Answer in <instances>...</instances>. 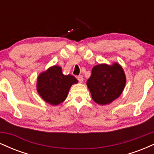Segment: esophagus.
<instances>
[{
	"label": "esophagus",
	"instance_id": "1",
	"mask_svg": "<svg viewBox=\"0 0 154 154\" xmlns=\"http://www.w3.org/2000/svg\"><path fill=\"white\" fill-rule=\"evenodd\" d=\"M77 78V79H78V81L79 82H82V81H83V76L82 75L78 76Z\"/></svg>",
	"mask_w": 154,
	"mask_h": 154
}]
</instances>
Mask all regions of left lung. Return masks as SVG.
Here are the masks:
<instances>
[{
    "label": "left lung",
    "instance_id": "1",
    "mask_svg": "<svg viewBox=\"0 0 154 154\" xmlns=\"http://www.w3.org/2000/svg\"><path fill=\"white\" fill-rule=\"evenodd\" d=\"M126 84L124 70L118 63H101L92 69L87 85L92 98L100 105H106L119 98Z\"/></svg>",
    "mask_w": 154,
    "mask_h": 154
}]
</instances>
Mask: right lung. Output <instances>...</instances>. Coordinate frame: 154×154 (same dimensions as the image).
Wrapping results in <instances>:
<instances>
[{
    "label": "right lung",
    "mask_w": 154,
    "mask_h": 154,
    "mask_svg": "<svg viewBox=\"0 0 154 154\" xmlns=\"http://www.w3.org/2000/svg\"><path fill=\"white\" fill-rule=\"evenodd\" d=\"M77 82L74 76L64 75L61 67L55 65L39 75L37 91L45 102L56 106L66 99L71 86Z\"/></svg>",
    "instance_id": "add662e5"
}]
</instances>
